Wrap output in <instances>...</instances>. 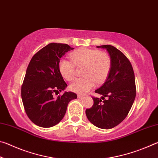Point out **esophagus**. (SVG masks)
<instances>
[{
	"label": "esophagus",
	"instance_id": "obj_1",
	"mask_svg": "<svg viewBox=\"0 0 158 158\" xmlns=\"http://www.w3.org/2000/svg\"><path fill=\"white\" fill-rule=\"evenodd\" d=\"M77 97H78V98L79 99H84L85 98L84 95H77Z\"/></svg>",
	"mask_w": 158,
	"mask_h": 158
}]
</instances>
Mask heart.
<instances>
[{"label": "heart", "instance_id": "1", "mask_svg": "<svg viewBox=\"0 0 158 158\" xmlns=\"http://www.w3.org/2000/svg\"><path fill=\"white\" fill-rule=\"evenodd\" d=\"M73 61L62 58L58 69L64 78L72 81L76 75V67L84 66L81 74L84 77L74 80L69 89L74 93L85 94L95 86V82L102 84L109 76L111 68V58L107 52L100 50L80 48L70 54Z\"/></svg>", "mask_w": 158, "mask_h": 158}]
</instances>
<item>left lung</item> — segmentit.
<instances>
[{"instance_id": "left-lung-1", "label": "left lung", "mask_w": 158, "mask_h": 158, "mask_svg": "<svg viewBox=\"0 0 158 158\" xmlns=\"http://www.w3.org/2000/svg\"><path fill=\"white\" fill-rule=\"evenodd\" d=\"M97 47L107 51L111 68L105 84L95 91L102 95V100L93 97L94 104L85 110V114L95 126L111 129L123 121L133 105L136 97L135 73L130 60L121 51L111 45Z\"/></svg>"}]
</instances>
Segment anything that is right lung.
Wrapping results in <instances>:
<instances>
[{"label": "right lung", "instance_id": "obj_1", "mask_svg": "<svg viewBox=\"0 0 158 158\" xmlns=\"http://www.w3.org/2000/svg\"><path fill=\"white\" fill-rule=\"evenodd\" d=\"M74 48L67 44L50 43L31 58L21 85V99L29 119L42 127L58 124L66 113L68 103L77 95L65 92L56 99L53 94L68 86L58 69L60 58Z\"/></svg>", "mask_w": 158, "mask_h": 158}]
</instances>
